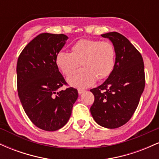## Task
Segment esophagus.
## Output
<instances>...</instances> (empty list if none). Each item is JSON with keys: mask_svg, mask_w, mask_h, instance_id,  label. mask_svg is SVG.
Masks as SVG:
<instances>
[{"mask_svg": "<svg viewBox=\"0 0 159 159\" xmlns=\"http://www.w3.org/2000/svg\"><path fill=\"white\" fill-rule=\"evenodd\" d=\"M78 94L81 95V94L83 93L84 92V90H81V89H78Z\"/></svg>", "mask_w": 159, "mask_h": 159, "instance_id": "34e87169", "label": "esophagus"}]
</instances>
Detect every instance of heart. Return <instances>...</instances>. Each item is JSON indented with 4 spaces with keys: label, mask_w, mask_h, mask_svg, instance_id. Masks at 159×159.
Returning a JSON list of instances; mask_svg holds the SVG:
<instances>
[{
    "label": "heart",
    "mask_w": 159,
    "mask_h": 159,
    "mask_svg": "<svg viewBox=\"0 0 159 159\" xmlns=\"http://www.w3.org/2000/svg\"><path fill=\"white\" fill-rule=\"evenodd\" d=\"M116 51L108 41L81 39L72 45L71 53L61 51L57 54L55 63L61 72L69 75L81 65L84 68L67 77L72 87L86 88L108 77L115 65Z\"/></svg>",
    "instance_id": "obj_1"
}]
</instances>
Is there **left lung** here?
<instances>
[{
  "mask_svg": "<svg viewBox=\"0 0 159 159\" xmlns=\"http://www.w3.org/2000/svg\"><path fill=\"white\" fill-rule=\"evenodd\" d=\"M112 42L114 68L102 84L90 91L95 100L90 112L101 126L116 129L132 118L145 87L143 57L126 37L117 32L102 34Z\"/></svg>",
  "mask_w": 159,
  "mask_h": 159,
  "instance_id": "8db88e82",
  "label": "left lung"
}]
</instances>
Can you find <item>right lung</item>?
Returning <instances> with one entry per match:
<instances>
[{
	"label": "right lung",
	"instance_id": "add662e5",
	"mask_svg": "<svg viewBox=\"0 0 159 159\" xmlns=\"http://www.w3.org/2000/svg\"><path fill=\"white\" fill-rule=\"evenodd\" d=\"M64 34H41L23 49L16 67L18 94L25 113L36 126L53 132L66 124L77 100L78 90L69 87L55 63L66 44Z\"/></svg>",
	"mask_w": 159,
	"mask_h": 159
}]
</instances>
